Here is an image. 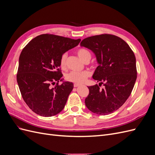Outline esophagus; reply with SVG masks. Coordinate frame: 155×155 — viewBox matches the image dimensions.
Here are the masks:
<instances>
[{
	"mask_svg": "<svg viewBox=\"0 0 155 155\" xmlns=\"http://www.w3.org/2000/svg\"><path fill=\"white\" fill-rule=\"evenodd\" d=\"M79 86H80V85H79V84H76V83H75L74 84V87H79Z\"/></svg>",
	"mask_w": 155,
	"mask_h": 155,
	"instance_id": "1",
	"label": "esophagus"
}]
</instances>
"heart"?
<instances>
[{
    "mask_svg": "<svg viewBox=\"0 0 155 155\" xmlns=\"http://www.w3.org/2000/svg\"><path fill=\"white\" fill-rule=\"evenodd\" d=\"M77 54L83 61L85 62L87 60H90L91 58V54L90 51L85 48H79L77 50ZM67 53H64L60 58V67L64 69L67 67ZM91 72L89 70H85L81 72L72 71L65 75V79L67 81L74 83L76 84H83L85 83L88 77L91 76Z\"/></svg>",
    "mask_w": 155,
    "mask_h": 155,
    "instance_id": "1",
    "label": "heart"
}]
</instances>
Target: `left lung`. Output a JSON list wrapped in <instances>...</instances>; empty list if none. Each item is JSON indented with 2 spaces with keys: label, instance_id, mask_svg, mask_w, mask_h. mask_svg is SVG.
<instances>
[{
  "label": "left lung",
  "instance_id": "8db88e82",
  "mask_svg": "<svg viewBox=\"0 0 155 155\" xmlns=\"http://www.w3.org/2000/svg\"><path fill=\"white\" fill-rule=\"evenodd\" d=\"M80 45L91 50L99 63L92 76L99 85L88 87L85 105L97 114L112 113L128 99L137 80L133 51L120 37L107 34L88 37ZM102 84L104 88L100 89Z\"/></svg>",
  "mask_w": 155,
  "mask_h": 155
}]
</instances>
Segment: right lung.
Returning <instances> with one entry per match:
<instances>
[{
    "mask_svg": "<svg viewBox=\"0 0 155 155\" xmlns=\"http://www.w3.org/2000/svg\"><path fill=\"white\" fill-rule=\"evenodd\" d=\"M80 41L46 34L37 36L22 49L17 81L23 100L35 113L50 117L63 109L74 85L68 81L59 85L63 76L60 58Z\"/></svg>",
    "mask_w": 155,
    "mask_h": 155,
    "instance_id": "1",
    "label": "right lung"
}]
</instances>
